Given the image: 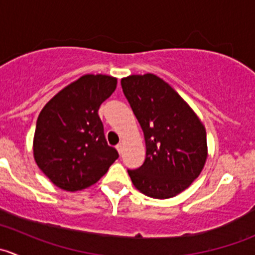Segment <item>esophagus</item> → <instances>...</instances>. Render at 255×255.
Instances as JSON below:
<instances>
[{
  "instance_id": "esophagus-1",
  "label": "esophagus",
  "mask_w": 255,
  "mask_h": 255,
  "mask_svg": "<svg viewBox=\"0 0 255 255\" xmlns=\"http://www.w3.org/2000/svg\"><path fill=\"white\" fill-rule=\"evenodd\" d=\"M116 149H117V150H118V153L122 154V151H123V144H122V143L117 144V146H116Z\"/></svg>"
}]
</instances>
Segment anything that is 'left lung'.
<instances>
[{
  "label": "left lung",
  "mask_w": 255,
  "mask_h": 255,
  "mask_svg": "<svg viewBox=\"0 0 255 255\" xmlns=\"http://www.w3.org/2000/svg\"><path fill=\"white\" fill-rule=\"evenodd\" d=\"M121 85L146 148L143 165L128 170L133 185L153 199L176 196L206 163L205 126L175 90L154 74L127 76Z\"/></svg>",
  "instance_id": "left-lung-1"
}]
</instances>
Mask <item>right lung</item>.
Masks as SVG:
<instances>
[{
    "instance_id": "1",
    "label": "right lung",
    "mask_w": 255,
    "mask_h": 255,
    "mask_svg": "<svg viewBox=\"0 0 255 255\" xmlns=\"http://www.w3.org/2000/svg\"><path fill=\"white\" fill-rule=\"evenodd\" d=\"M116 86V78L87 74L64 87L40 111L33 155L60 189L79 191L96 184L118 158L99 117L100 106Z\"/></svg>"
}]
</instances>
